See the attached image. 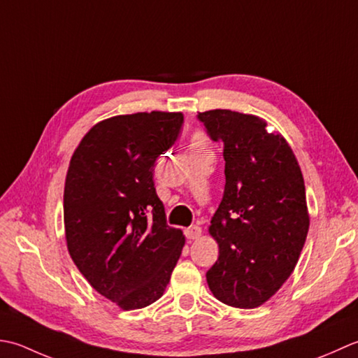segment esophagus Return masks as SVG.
<instances>
[{
	"label": "esophagus",
	"instance_id": "obj_1",
	"mask_svg": "<svg viewBox=\"0 0 358 358\" xmlns=\"http://www.w3.org/2000/svg\"><path fill=\"white\" fill-rule=\"evenodd\" d=\"M201 233H202V229L199 225H192V227L185 229V236L188 239H198L201 236Z\"/></svg>",
	"mask_w": 358,
	"mask_h": 358
}]
</instances>
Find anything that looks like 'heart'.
I'll use <instances>...</instances> for the list:
<instances>
[{
  "label": "heart",
  "mask_w": 358,
  "mask_h": 358,
  "mask_svg": "<svg viewBox=\"0 0 358 358\" xmlns=\"http://www.w3.org/2000/svg\"><path fill=\"white\" fill-rule=\"evenodd\" d=\"M193 143H194L196 148H201L202 145H203V136L202 134H196L194 138H193Z\"/></svg>",
  "instance_id": "b5f03b06"
}]
</instances>
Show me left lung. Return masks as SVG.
Listing matches in <instances>:
<instances>
[{"instance_id": "obj_1", "label": "left lung", "mask_w": 358, "mask_h": 358, "mask_svg": "<svg viewBox=\"0 0 358 358\" xmlns=\"http://www.w3.org/2000/svg\"><path fill=\"white\" fill-rule=\"evenodd\" d=\"M198 120L222 143L225 160L224 196L208 229L220 245L208 287L224 304L258 308L289 278L308 236L300 165L286 138L257 115L211 109Z\"/></svg>"}]
</instances>
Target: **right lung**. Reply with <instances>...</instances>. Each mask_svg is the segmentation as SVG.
<instances>
[{"label": "right lung", "instance_id": "right-lung-1", "mask_svg": "<svg viewBox=\"0 0 358 358\" xmlns=\"http://www.w3.org/2000/svg\"><path fill=\"white\" fill-rule=\"evenodd\" d=\"M182 113L97 123L71 157L63 198L68 250L100 295L123 310L164 295L185 238L166 224L152 171L178 141Z\"/></svg>", "mask_w": 358, "mask_h": 358}]
</instances>
